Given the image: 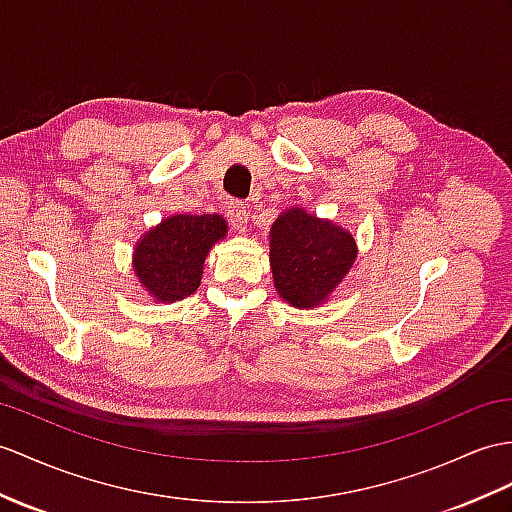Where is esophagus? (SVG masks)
<instances>
[{
	"mask_svg": "<svg viewBox=\"0 0 512 512\" xmlns=\"http://www.w3.org/2000/svg\"><path fill=\"white\" fill-rule=\"evenodd\" d=\"M228 221L236 232H247L249 228V210L243 202H230L228 204Z\"/></svg>",
	"mask_w": 512,
	"mask_h": 512,
	"instance_id": "obj_1",
	"label": "esophagus"
}]
</instances>
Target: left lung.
<instances>
[{"mask_svg":"<svg viewBox=\"0 0 512 512\" xmlns=\"http://www.w3.org/2000/svg\"><path fill=\"white\" fill-rule=\"evenodd\" d=\"M273 286L295 308L326 304L356 260L354 236L332 221L289 208L269 232Z\"/></svg>","mask_w":512,"mask_h":512,"instance_id":"1","label":"left lung"}]
</instances>
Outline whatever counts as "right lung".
<instances>
[{"label":"right lung","mask_w":512,"mask_h":512,"mask_svg":"<svg viewBox=\"0 0 512 512\" xmlns=\"http://www.w3.org/2000/svg\"><path fill=\"white\" fill-rule=\"evenodd\" d=\"M228 232L221 215H173L143 234L132 265L154 302H178L197 291L204 260Z\"/></svg>","instance_id":"obj_1"}]
</instances>
